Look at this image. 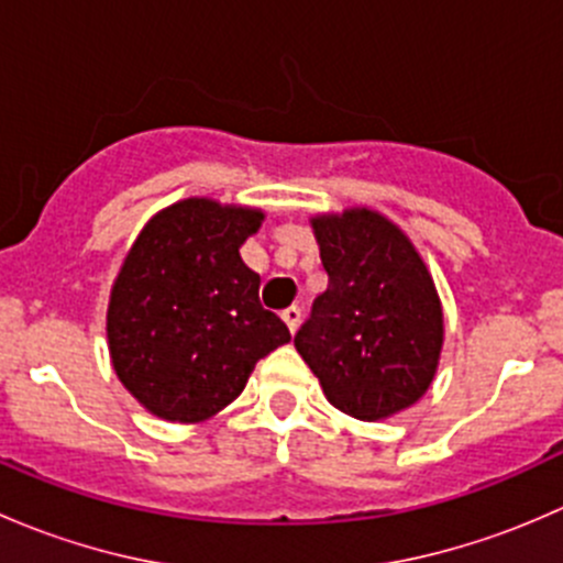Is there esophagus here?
Wrapping results in <instances>:
<instances>
[{"label":"esophagus","mask_w":563,"mask_h":563,"mask_svg":"<svg viewBox=\"0 0 563 563\" xmlns=\"http://www.w3.org/2000/svg\"><path fill=\"white\" fill-rule=\"evenodd\" d=\"M283 321H286V327L291 329V332H297V327H299V321H302V310L297 308V305H291V308H286L283 310Z\"/></svg>","instance_id":"esophagus-1"}]
</instances>
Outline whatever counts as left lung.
<instances>
[{
	"label": "left lung",
	"mask_w": 563,
	"mask_h": 563,
	"mask_svg": "<svg viewBox=\"0 0 563 563\" xmlns=\"http://www.w3.org/2000/svg\"><path fill=\"white\" fill-rule=\"evenodd\" d=\"M329 277L294 338L323 395L349 417L378 422L433 384L444 313L422 255L367 207L310 220Z\"/></svg>",
	"instance_id": "obj_1"
}]
</instances>
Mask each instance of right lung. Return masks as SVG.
<instances>
[{
    "mask_svg": "<svg viewBox=\"0 0 563 563\" xmlns=\"http://www.w3.org/2000/svg\"><path fill=\"white\" fill-rule=\"evenodd\" d=\"M261 220V209L185 198L130 247L108 299V351L124 389L155 417H214L242 395L255 362L291 340L240 255Z\"/></svg>",
    "mask_w": 563,
    "mask_h": 563,
    "instance_id": "add662e5",
    "label": "right lung"
}]
</instances>
